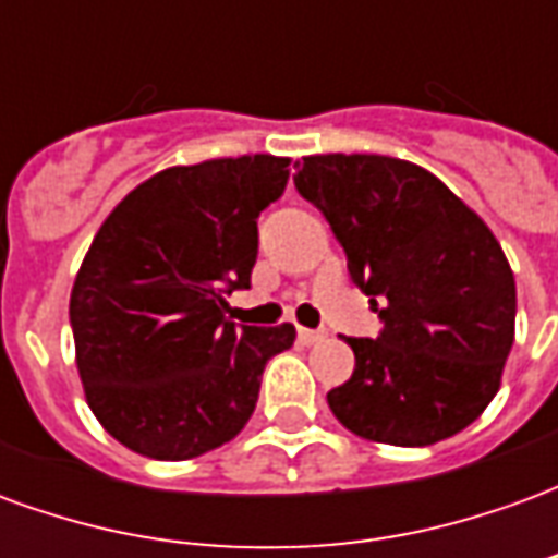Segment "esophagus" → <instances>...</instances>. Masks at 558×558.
I'll return each mask as SVG.
<instances>
[{
	"mask_svg": "<svg viewBox=\"0 0 558 558\" xmlns=\"http://www.w3.org/2000/svg\"><path fill=\"white\" fill-rule=\"evenodd\" d=\"M323 338H326V331H314V328H299V340H302V343H307V347H311V343H319Z\"/></svg>",
	"mask_w": 558,
	"mask_h": 558,
	"instance_id": "obj_1",
	"label": "esophagus"
}]
</instances>
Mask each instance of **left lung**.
I'll list each match as a JSON object with an SVG mask.
<instances>
[{
  "instance_id": "1",
  "label": "left lung",
  "mask_w": 558,
  "mask_h": 558,
  "mask_svg": "<svg viewBox=\"0 0 558 558\" xmlns=\"http://www.w3.org/2000/svg\"><path fill=\"white\" fill-rule=\"evenodd\" d=\"M295 187L383 319L376 340L347 338L355 371L328 391L335 418L403 448L469 427L514 343V275L490 227L433 172L386 155H311Z\"/></svg>"
}]
</instances>
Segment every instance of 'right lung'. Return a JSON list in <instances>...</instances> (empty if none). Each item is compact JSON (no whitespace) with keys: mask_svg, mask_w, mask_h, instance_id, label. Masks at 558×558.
<instances>
[{"mask_svg":"<svg viewBox=\"0 0 558 558\" xmlns=\"http://www.w3.org/2000/svg\"><path fill=\"white\" fill-rule=\"evenodd\" d=\"M290 158L242 155L170 167L110 211L74 280L71 328L89 410L155 460L230 442L254 415L266 362L295 328L239 326L227 295L251 287L256 218Z\"/></svg>","mask_w":558,"mask_h":558,"instance_id":"1","label":"right lung"}]
</instances>
